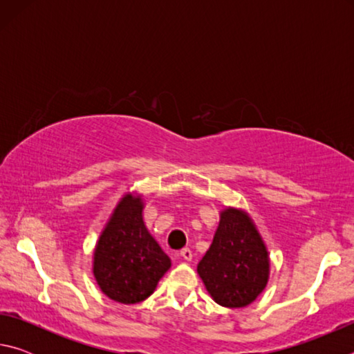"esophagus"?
Returning <instances> with one entry per match:
<instances>
[{
	"mask_svg": "<svg viewBox=\"0 0 354 354\" xmlns=\"http://www.w3.org/2000/svg\"><path fill=\"white\" fill-rule=\"evenodd\" d=\"M179 256H181L184 261H190V259H192V251H190V248H183L181 251H179Z\"/></svg>",
	"mask_w": 354,
	"mask_h": 354,
	"instance_id": "obj_1",
	"label": "esophagus"
}]
</instances>
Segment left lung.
I'll use <instances>...</instances> for the list:
<instances>
[{"label": "left lung", "instance_id": "left-lung-1", "mask_svg": "<svg viewBox=\"0 0 354 354\" xmlns=\"http://www.w3.org/2000/svg\"><path fill=\"white\" fill-rule=\"evenodd\" d=\"M207 292L225 308H243L266 289L268 256L250 217L237 209L221 212L211 248L198 263Z\"/></svg>", "mask_w": 354, "mask_h": 354}]
</instances>
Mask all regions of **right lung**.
Instances as JSON below:
<instances>
[{"label":"right lung","mask_w":354,"mask_h":354,"mask_svg":"<svg viewBox=\"0 0 354 354\" xmlns=\"http://www.w3.org/2000/svg\"><path fill=\"white\" fill-rule=\"evenodd\" d=\"M143 205L127 195L118 203L95 250L93 274L107 297L123 304L143 301L154 292L171 262L149 236Z\"/></svg>","instance_id":"1"}]
</instances>
